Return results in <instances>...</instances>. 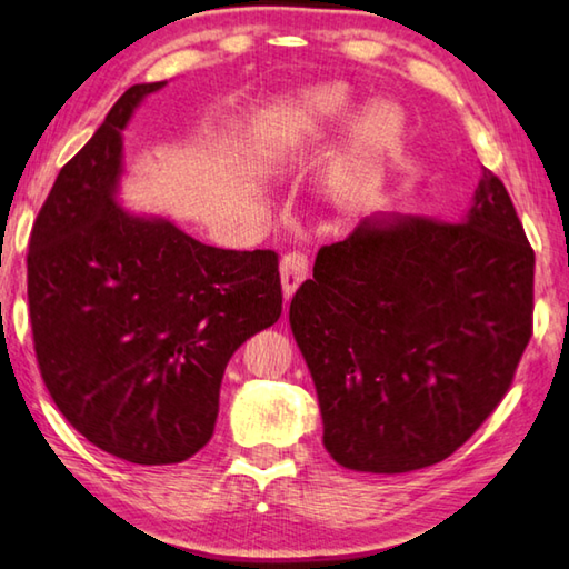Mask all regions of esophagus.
Instances as JSON below:
<instances>
[{
	"label": "esophagus",
	"mask_w": 569,
	"mask_h": 569,
	"mask_svg": "<svg viewBox=\"0 0 569 569\" xmlns=\"http://www.w3.org/2000/svg\"><path fill=\"white\" fill-rule=\"evenodd\" d=\"M305 277H307V257L300 254V251H292V254H287L282 262H279V282H282L284 302L292 300V295L297 292V287L305 282Z\"/></svg>",
	"instance_id": "34e87169"
}]
</instances>
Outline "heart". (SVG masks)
Here are the masks:
<instances>
[{
  "label": "heart",
  "instance_id": "heart-1",
  "mask_svg": "<svg viewBox=\"0 0 569 569\" xmlns=\"http://www.w3.org/2000/svg\"><path fill=\"white\" fill-rule=\"evenodd\" d=\"M352 106L356 96L342 82H318L277 96L254 116L249 130L251 153L272 169L292 163L318 148L350 116ZM403 138L406 113L398 102L378 98L356 110L325 183V193L335 207L356 203Z\"/></svg>",
  "mask_w": 569,
  "mask_h": 569
}]
</instances>
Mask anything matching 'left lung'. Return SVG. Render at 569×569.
<instances>
[{"label":"left lung","mask_w":569,"mask_h":569,"mask_svg":"<svg viewBox=\"0 0 569 569\" xmlns=\"http://www.w3.org/2000/svg\"><path fill=\"white\" fill-rule=\"evenodd\" d=\"M453 221L366 217L318 251L312 279L292 297L322 443L340 467H433L511 386L532 335L535 251L487 169Z\"/></svg>","instance_id":"obj_1"}]
</instances>
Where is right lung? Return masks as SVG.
I'll list each match as a JSON object with an SVG mask.
<instances>
[{
	"mask_svg": "<svg viewBox=\"0 0 569 569\" xmlns=\"http://www.w3.org/2000/svg\"><path fill=\"white\" fill-rule=\"evenodd\" d=\"M163 86L128 88L62 166L27 254L34 352L54 406L98 449L141 467L209 443L229 358L282 315L274 251L201 244L120 203L123 130Z\"/></svg>",
	"mask_w": 569,
	"mask_h": 569,
	"instance_id": "obj_1",
	"label": "right lung"
}]
</instances>
